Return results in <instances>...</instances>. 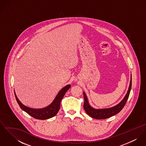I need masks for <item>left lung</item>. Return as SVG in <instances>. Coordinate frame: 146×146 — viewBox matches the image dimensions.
<instances>
[{"instance_id": "1", "label": "left lung", "mask_w": 146, "mask_h": 146, "mask_svg": "<svg viewBox=\"0 0 146 146\" xmlns=\"http://www.w3.org/2000/svg\"><path fill=\"white\" fill-rule=\"evenodd\" d=\"M131 88V80L130 82L129 87L127 90V92L124 98V99L122 100V101L119 103V104L113 107L109 108H106V109H94L92 108L88 103V101L87 99V97L86 96V94L84 92V108L86 112V113L90 116V117L96 119H105L109 118L119 112L121 111V110L124 107L126 101L129 98L130 92Z\"/></svg>"}]
</instances>
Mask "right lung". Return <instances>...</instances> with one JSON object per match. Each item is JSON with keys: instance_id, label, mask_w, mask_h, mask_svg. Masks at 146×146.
I'll list each match as a JSON object with an SVG mask.
<instances>
[{"instance_id": "1", "label": "right lung", "mask_w": 146, "mask_h": 146, "mask_svg": "<svg viewBox=\"0 0 146 146\" xmlns=\"http://www.w3.org/2000/svg\"><path fill=\"white\" fill-rule=\"evenodd\" d=\"M70 85H67L63 88L60 91L58 94L57 95L53 102L48 107L42 109H33L24 106L19 101L15 93V95L16 101L22 110L25 111L29 115L35 119L39 120H45L53 117L55 115H56L60 108L61 101L62 100L63 97L64 96L66 92L70 89Z\"/></svg>"}]
</instances>
